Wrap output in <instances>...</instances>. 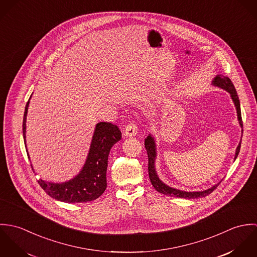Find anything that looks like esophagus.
Masks as SVG:
<instances>
[{
	"label": "esophagus",
	"mask_w": 257,
	"mask_h": 257,
	"mask_svg": "<svg viewBox=\"0 0 257 257\" xmlns=\"http://www.w3.org/2000/svg\"><path fill=\"white\" fill-rule=\"evenodd\" d=\"M138 134V126L135 122H130L123 132L124 137H135Z\"/></svg>",
	"instance_id": "obj_1"
}]
</instances>
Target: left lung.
Returning a JSON list of instances; mask_svg holds the SVG:
<instances>
[{
  "label": "left lung",
  "instance_id": "8db88e82",
  "mask_svg": "<svg viewBox=\"0 0 257 257\" xmlns=\"http://www.w3.org/2000/svg\"><path fill=\"white\" fill-rule=\"evenodd\" d=\"M212 84L214 86H217L219 88H221L223 90H225L226 92H228L230 94V97L233 101V104L235 106L236 109V113H237V119L239 121V125L242 128V119H241V112H240V104H239V99L237 96V93L235 91V88L232 84V82L230 81V79L228 77L222 76V75H217ZM243 130H241L242 133ZM242 138V136H241ZM240 144L241 142H239V145L236 147L235 150V155H234V159H236L239 150H240ZM145 147L147 151V155H148V174H149V179L150 182L152 184V186L154 187V189L161 193L164 194L166 196H171V197H177V198H185V199H195V198H202V197H206L209 194H211L219 185V182L216 185H214L213 187L205 190V191H200V192H186V191H181L175 188H171L169 186H167L166 184L163 183L155 170V159H156V145H155V141L154 138L151 135H148L146 141H145Z\"/></svg>",
  "mask_w": 257,
  "mask_h": 257
}]
</instances>
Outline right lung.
I'll return each mask as SVG.
<instances>
[{"instance_id":"right-lung-1","label":"right lung","mask_w":257,"mask_h":257,"mask_svg":"<svg viewBox=\"0 0 257 257\" xmlns=\"http://www.w3.org/2000/svg\"><path fill=\"white\" fill-rule=\"evenodd\" d=\"M30 100L27 103L23 120V135L26 147V121ZM120 139L121 133L115 124L105 121L98 122L86 162L77 176L64 183H51L41 179L37 180V182L47 195L61 202L87 203L96 200L107 188L106 174L110 148ZM28 156L30 158L29 152Z\"/></svg>"}]
</instances>
